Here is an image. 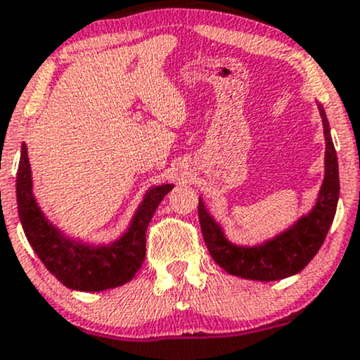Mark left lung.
Listing matches in <instances>:
<instances>
[{
	"mask_svg": "<svg viewBox=\"0 0 360 360\" xmlns=\"http://www.w3.org/2000/svg\"><path fill=\"white\" fill-rule=\"evenodd\" d=\"M325 133V177L319 188L314 207L306 215L299 217L285 231L271 239L256 243L252 246L236 244L229 240L225 229L213 219L200 198L198 217L205 244L210 251L213 262L222 266L227 274L246 280L271 282L292 276L302 270L316 252L330 231V225L337 212L340 179H338V160L330 133V122L321 104H318Z\"/></svg>",
	"mask_w": 360,
	"mask_h": 360,
	"instance_id": "left-lung-1",
	"label": "left lung"
}]
</instances>
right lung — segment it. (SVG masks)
Returning a JSON list of instances; mask_svg holds the SVG:
<instances>
[{"mask_svg": "<svg viewBox=\"0 0 360 360\" xmlns=\"http://www.w3.org/2000/svg\"><path fill=\"white\" fill-rule=\"evenodd\" d=\"M174 184L148 188L128 229L110 243H85L66 236L41 210L32 191L27 145H22L17 172V205L27 240L44 266L63 285L80 292H101L124 285L145 259V234L153 213Z\"/></svg>", "mask_w": 360, "mask_h": 360, "instance_id": "1", "label": "right lung"}]
</instances>
